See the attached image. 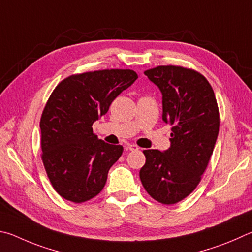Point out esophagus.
<instances>
[{
  "label": "esophagus",
  "instance_id": "1",
  "mask_svg": "<svg viewBox=\"0 0 252 252\" xmlns=\"http://www.w3.org/2000/svg\"><path fill=\"white\" fill-rule=\"evenodd\" d=\"M127 149H128V151H137V149H139V148H138V146H136V145H134V144H128L127 145Z\"/></svg>",
  "mask_w": 252,
  "mask_h": 252
}]
</instances>
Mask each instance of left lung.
Returning a JSON list of instances; mask_svg holds the SVG:
<instances>
[{
  "mask_svg": "<svg viewBox=\"0 0 252 252\" xmlns=\"http://www.w3.org/2000/svg\"><path fill=\"white\" fill-rule=\"evenodd\" d=\"M145 75L162 95V121L173 125L170 147L144 151L139 177L146 191L164 205L193 191L207 168L219 133V110L209 82L196 70L157 66Z\"/></svg>",
  "mask_w": 252,
  "mask_h": 252,
  "instance_id": "1",
  "label": "left lung"
}]
</instances>
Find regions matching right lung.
Here are the masks:
<instances>
[{"label":"right lung","mask_w":252,"mask_h":252,"mask_svg":"<svg viewBox=\"0 0 252 252\" xmlns=\"http://www.w3.org/2000/svg\"><path fill=\"white\" fill-rule=\"evenodd\" d=\"M137 78L131 69L95 70L65 78L52 93L39 123L42 160L66 200L87 201L104 188L124 148L98 139L92 126Z\"/></svg>","instance_id":"right-lung-1"}]
</instances>
